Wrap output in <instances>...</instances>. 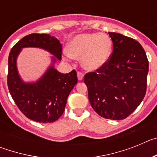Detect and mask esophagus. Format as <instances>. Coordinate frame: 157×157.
I'll list each match as a JSON object with an SVG mask.
<instances>
[{
    "mask_svg": "<svg viewBox=\"0 0 157 157\" xmlns=\"http://www.w3.org/2000/svg\"><path fill=\"white\" fill-rule=\"evenodd\" d=\"M83 76H84L83 73H82L80 71H78V79L79 80V81L83 80Z\"/></svg>",
    "mask_w": 157,
    "mask_h": 157,
    "instance_id": "obj_1",
    "label": "esophagus"
}]
</instances>
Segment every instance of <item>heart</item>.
I'll list each match as a JSON object with an SVG mask.
<instances>
[{
    "label": "heart",
    "mask_w": 157,
    "mask_h": 157,
    "mask_svg": "<svg viewBox=\"0 0 157 157\" xmlns=\"http://www.w3.org/2000/svg\"><path fill=\"white\" fill-rule=\"evenodd\" d=\"M67 50L71 57L81 59L83 68L94 71L109 62L112 41L109 36L99 33L78 34L69 41Z\"/></svg>",
    "instance_id": "heart-1"
}]
</instances>
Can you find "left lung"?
Listing matches in <instances>:
<instances>
[{
    "instance_id": "8db88e82",
    "label": "left lung",
    "mask_w": 157,
    "mask_h": 157,
    "mask_svg": "<svg viewBox=\"0 0 157 157\" xmlns=\"http://www.w3.org/2000/svg\"><path fill=\"white\" fill-rule=\"evenodd\" d=\"M113 52L109 62L86 74L84 82L94 110L101 117L121 120L138 107L146 93L149 61L138 41L109 32Z\"/></svg>"
}]
</instances>
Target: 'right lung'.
<instances>
[{"mask_svg": "<svg viewBox=\"0 0 157 157\" xmlns=\"http://www.w3.org/2000/svg\"><path fill=\"white\" fill-rule=\"evenodd\" d=\"M40 48L50 52L52 64L35 83H25L19 76L17 57L21 48ZM62 45L59 40L47 34H31L18 41L8 56V86L19 109L28 119L39 123H52L64 112L67 99L77 84L75 70L62 74L54 67L56 60H61Z\"/></svg>", "mask_w": 157, "mask_h": 157, "instance_id": "add662e5", "label": "right lung"}]
</instances>
